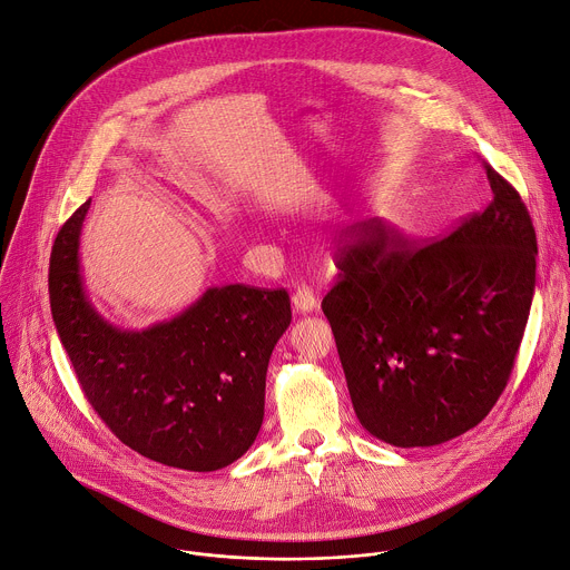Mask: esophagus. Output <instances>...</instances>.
I'll return each mask as SVG.
<instances>
[{
	"mask_svg": "<svg viewBox=\"0 0 570 570\" xmlns=\"http://www.w3.org/2000/svg\"><path fill=\"white\" fill-rule=\"evenodd\" d=\"M292 303H294V309H296V312L307 314V312H312V309H317V303H320V301H317V296H314L312 287L301 285V287L294 292Z\"/></svg>",
	"mask_w": 570,
	"mask_h": 570,
	"instance_id": "34e87169",
	"label": "esophagus"
}]
</instances>
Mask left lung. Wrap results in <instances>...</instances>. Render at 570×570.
<instances>
[{
	"mask_svg": "<svg viewBox=\"0 0 570 570\" xmlns=\"http://www.w3.org/2000/svg\"><path fill=\"white\" fill-rule=\"evenodd\" d=\"M491 202L414 244L373 219L337 248L324 296L360 423L399 449L475 428L514 368L530 317L537 233L521 195L484 163Z\"/></svg>",
	"mask_w": 570,
	"mask_h": 570,
	"instance_id": "1",
	"label": "left lung"
}]
</instances>
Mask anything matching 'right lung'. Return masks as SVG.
<instances>
[{
	"instance_id": "1",
	"label": "right lung",
	"mask_w": 570,
	"mask_h": 570,
	"mask_svg": "<svg viewBox=\"0 0 570 570\" xmlns=\"http://www.w3.org/2000/svg\"><path fill=\"white\" fill-rule=\"evenodd\" d=\"M88 208L62 224L49 258L51 317L88 403L154 462L199 473L233 464L263 425L269 357L292 322L287 289L210 287L171 322L115 328L83 289Z\"/></svg>"
}]
</instances>
